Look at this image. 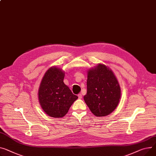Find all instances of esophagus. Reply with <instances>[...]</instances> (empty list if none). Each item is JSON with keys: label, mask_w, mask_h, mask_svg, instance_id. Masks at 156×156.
I'll return each instance as SVG.
<instances>
[{"label": "esophagus", "mask_w": 156, "mask_h": 156, "mask_svg": "<svg viewBox=\"0 0 156 156\" xmlns=\"http://www.w3.org/2000/svg\"><path fill=\"white\" fill-rule=\"evenodd\" d=\"M78 98H79V99L82 98V95H81V94H79V95H78Z\"/></svg>", "instance_id": "obj_1"}]
</instances>
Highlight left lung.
<instances>
[{
	"instance_id": "obj_1",
	"label": "left lung",
	"mask_w": 156,
	"mask_h": 156,
	"mask_svg": "<svg viewBox=\"0 0 156 156\" xmlns=\"http://www.w3.org/2000/svg\"><path fill=\"white\" fill-rule=\"evenodd\" d=\"M87 92L84 100L97 117L109 115L117 107L121 90L117 78L107 66L98 64L88 71Z\"/></svg>"
}]
</instances>
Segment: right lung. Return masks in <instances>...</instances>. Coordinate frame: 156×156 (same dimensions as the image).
I'll return each mask as SVG.
<instances>
[{"label": "right lung", "mask_w": 156, "mask_h": 156, "mask_svg": "<svg viewBox=\"0 0 156 156\" xmlns=\"http://www.w3.org/2000/svg\"><path fill=\"white\" fill-rule=\"evenodd\" d=\"M64 78L63 70L51 67L45 73L38 90L41 107L49 116L54 118L64 117L78 98L64 83Z\"/></svg>", "instance_id": "1"}]
</instances>
